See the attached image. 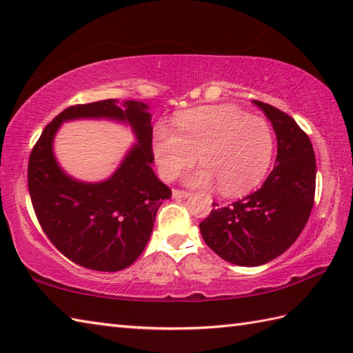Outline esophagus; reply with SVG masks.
Here are the masks:
<instances>
[{"instance_id": "34e87169", "label": "esophagus", "mask_w": 353, "mask_h": 353, "mask_svg": "<svg viewBox=\"0 0 353 353\" xmlns=\"http://www.w3.org/2000/svg\"><path fill=\"white\" fill-rule=\"evenodd\" d=\"M188 196H190V192L185 190H172V197H176V199H183Z\"/></svg>"}]
</instances>
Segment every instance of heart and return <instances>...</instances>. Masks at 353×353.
<instances>
[{"instance_id": "1", "label": "heart", "mask_w": 353, "mask_h": 353, "mask_svg": "<svg viewBox=\"0 0 353 353\" xmlns=\"http://www.w3.org/2000/svg\"><path fill=\"white\" fill-rule=\"evenodd\" d=\"M274 131L259 116L231 105L203 107L185 112L168 125L154 130L153 151L161 176L171 181L194 163L202 165L186 177L191 185L219 183L220 192L240 196L254 190L271 167Z\"/></svg>"}]
</instances>
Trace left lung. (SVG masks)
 <instances>
[{"label": "left lung", "mask_w": 353, "mask_h": 353, "mask_svg": "<svg viewBox=\"0 0 353 353\" xmlns=\"http://www.w3.org/2000/svg\"><path fill=\"white\" fill-rule=\"evenodd\" d=\"M263 110L277 136V159L261 188L214 210L200 232L219 257L239 266H259L291 248L309 220L315 200L316 163L309 136L291 116L269 103Z\"/></svg>", "instance_id": "8db88e82"}]
</instances>
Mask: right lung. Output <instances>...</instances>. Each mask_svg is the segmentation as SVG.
Masks as SVG:
<instances>
[{"mask_svg":"<svg viewBox=\"0 0 353 353\" xmlns=\"http://www.w3.org/2000/svg\"><path fill=\"white\" fill-rule=\"evenodd\" d=\"M147 108L136 101L123 108L114 99L76 103L54 117L33 145L27 185L34 214L48 240L76 265L101 272L128 268L147 246L159 206L171 197L151 168L153 127ZM78 117H112L135 130L138 145L105 183L74 181L54 161V133L62 121Z\"/></svg>","mask_w":353,"mask_h":353,"instance_id":"1","label":"right lung"}]
</instances>
